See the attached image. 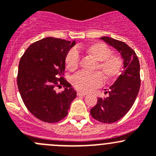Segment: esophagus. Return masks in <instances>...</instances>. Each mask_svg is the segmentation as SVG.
<instances>
[{
	"mask_svg": "<svg viewBox=\"0 0 156 156\" xmlns=\"http://www.w3.org/2000/svg\"><path fill=\"white\" fill-rule=\"evenodd\" d=\"M87 95V93H83V92H77V96H86Z\"/></svg>",
	"mask_w": 156,
	"mask_h": 156,
	"instance_id": "1",
	"label": "esophagus"
}]
</instances>
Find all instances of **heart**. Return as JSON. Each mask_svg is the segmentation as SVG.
<instances>
[{"label":"heart","instance_id":"heart-1","mask_svg":"<svg viewBox=\"0 0 156 156\" xmlns=\"http://www.w3.org/2000/svg\"><path fill=\"white\" fill-rule=\"evenodd\" d=\"M80 50H83L97 61L95 69L99 70L101 74L99 73H88L83 71L76 73L72 77V83L77 90L84 92L91 91L101 85L103 83L102 75L105 80L110 81L118 77L121 73L122 66L121 58L117 55L112 54L110 49L101 42L94 43L85 48L77 47L76 50H69L65 58V64L69 70L74 71L79 66L80 56L78 52Z\"/></svg>","mask_w":156,"mask_h":156}]
</instances>
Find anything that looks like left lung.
<instances>
[{"instance_id":"1","label":"left lung","mask_w":156,"mask_h":156,"mask_svg":"<svg viewBox=\"0 0 156 156\" xmlns=\"http://www.w3.org/2000/svg\"><path fill=\"white\" fill-rule=\"evenodd\" d=\"M100 39L119 52L123 59V70L108 92H105L109 96L99 98L90 114L99 122L112 123L122 118L136 101L140 88V65L135 51L126 44L109 37Z\"/></svg>"}]
</instances>
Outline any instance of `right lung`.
I'll return each mask as SVG.
<instances>
[{"mask_svg": "<svg viewBox=\"0 0 156 156\" xmlns=\"http://www.w3.org/2000/svg\"><path fill=\"white\" fill-rule=\"evenodd\" d=\"M76 44L66 40L47 37L31 44L20 58L17 87L28 110L40 120L49 123L60 121L67 115L76 96L63 76L65 58ZM65 90L57 94L56 87Z\"/></svg>", "mask_w": 156, "mask_h": 156, "instance_id": "obj_1", "label": "right lung"}]
</instances>
